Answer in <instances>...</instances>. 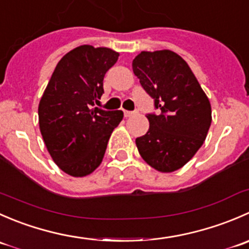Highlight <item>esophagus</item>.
<instances>
[{
  "instance_id": "34e87169",
  "label": "esophagus",
  "mask_w": 249,
  "mask_h": 249,
  "mask_svg": "<svg viewBox=\"0 0 249 249\" xmlns=\"http://www.w3.org/2000/svg\"><path fill=\"white\" fill-rule=\"evenodd\" d=\"M135 114H136V112H131V110H124V115L126 118L132 117V115H135Z\"/></svg>"
}]
</instances>
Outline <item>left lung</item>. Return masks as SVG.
<instances>
[{"label": "left lung", "instance_id": "1", "mask_svg": "<svg viewBox=\"0 0 249 249\" xmlns=\"http://www.w3.org/2000/svg\"><path fill=\"white\" fill-rule=\"evenodd\" d=\"M132 71L161 110L147 115L149 130L136 139L139 153L157 171H176L206 140L212 122L210 100L189 65L172 50L141 52Z\"/></svg>", "mask_w": 249, "mask_h": 249}]
</instances>
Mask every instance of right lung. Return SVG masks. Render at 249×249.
Listing matches in <instances>:
<instances>
[{"mask_svg":"<svg viewBox=\"0 0 249 249\" xmlns=\"http://www.w3.org/2000/svg\"><path fill=\"white\" fill-rule=\"evenodd\" d=\"M119 53L79 46L61 57L38 105L42 137L55 164L72 177L94 172L104 159L122 110L94 107L104 94V77Z\"/></svg>","mask_w":249,"mask_h":249,"instance_id":"1","label":"right lung"}]
</instances>
